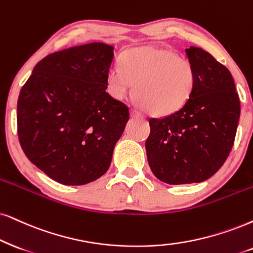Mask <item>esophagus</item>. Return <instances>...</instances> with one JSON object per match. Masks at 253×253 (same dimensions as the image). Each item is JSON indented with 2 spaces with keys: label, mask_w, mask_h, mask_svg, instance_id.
Masks as SVG:
<instances>
[{
  "label": "esophagus",
  "mask_w": 253,
  "mask_h": 253,
  "mask_svg": "<svg viewBox=\"0 0 253 253\" xmlns=\"http://www.w3.org/2000/svg\"><path fill=\"white\" fill-rule=\"evenodd\" d=\"M130 117L132 118H135V119H142L143 118V116L141 113H140V112H137L136 110H130Z\"/></svg>",
  "instance_id": "1"
}]
</instances>
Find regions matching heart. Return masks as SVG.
I'll return each instance as SVG.
<instances>
[{
  "label": "heart",
  "mask_w": 253,
  "mask_h": 253,
  "mask_svg": "<svg viewBox=\"0 0 253 253\" xmlns=\"http://www.w3.org/2000/svg\"><path fill=\"white\" fill-rule=\"evenodd\" d=\"M197 76L189 60L158 46L127 50L120 66L107 71V91L114 99L126 98L135 83L134 94L147 113L166 117L176 113L193 97Z\"/></svg>",
  "instance_id": "heart-1"
}]
</instances>
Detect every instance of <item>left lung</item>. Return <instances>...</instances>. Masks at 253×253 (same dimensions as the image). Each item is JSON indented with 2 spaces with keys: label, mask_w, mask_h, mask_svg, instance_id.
Here are the masks:
<instances>
[{
  "label": "left lung",
  "mask_w": 253,
  "mask_h": 253,
  "mask_svg": "<svg viewBox=\"0 0 253 253\" xmlns=\"http://www.w3.org/2000/svg\"><path fill=\"white\" fill-rule=\"evenodd\" d=\"M185 53L197 76L193 97L176 113L150 118L146 140L149 167L168 184L211 177L231 152L241 116L229 70L201 47L190 46Z\"/></svg>",
  "instance_id": "1"
}]
</instances>
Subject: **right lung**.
I'll return each mask as SVG.
<instances>
[{"label": "right lung", "mask_w": 253, "mask_h": 253, "mask_svg": "<svg viewBox=\"0 0 253 253\" xmlns=\"http://www.w3.org/2000/svg\"><path fill=\"white\" fill-rule=\"evenodd\" d=\"M113 46L89 43L36 64L17 101V133L24 154L65 185L95 181L107 171L128 107L106 92Z\"/></svg>", "instance_id": "add662e5"}]
</instances>
